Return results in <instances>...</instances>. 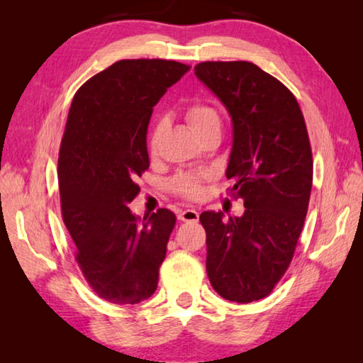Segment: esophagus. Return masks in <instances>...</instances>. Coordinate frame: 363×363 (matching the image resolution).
Returning <instances> with one entry per match:
<instances>
[{
	"mask_svg": "<svg viewBox=\"0 0 363 363\" xmlns=\"http://www.w3.org/2000/svg\"><path fill=\"white\" fill-rule=\"evenodd\" d=\"M179 218L181 220H184V223H196L199 220V211L195 210H184L179 213Z\"/></svg>",
	"mask_w": 363,
	"mask_h": 363,
	"instance_id": "obj_1",
	"label": "esophagus"
}]
</instances>
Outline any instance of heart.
Masks as SVG:
<instances>
[{
    "label": "heart",
    "mask_w": 363,
    "mask_h": 363,
    "mask_svg": "<svg viewBox=\"0 0 363 363\" xmlns=\"http://www.w3.org/2000/svg\"><path fill=\"white\" fill-rule=\"evenodd\" d=\"M186 121L195 136L199 134L214 130V128H219L220 130V118L216 110L208 104H192L186 108ZM158 139H160V130H155L150 138L149 143V150L152 155H155L158 149ZM206 179V174H179L176 176L171 186H173L174 192L182 196V199L187 200H196L200 199V195L203 194V187H201V182Z\"/></svg>",
    "instance_id": "1"
}]
</instances>
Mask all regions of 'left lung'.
I'll use <instances>...</instances> for the list:
<instances>
[{"instance_id":"8db88e82","label":"left lung","mask_w":363,"mask_h":363,"mask_svg":"<svg viewBox=\"0 0 363 363\" xmlns=\"http://www.w3.org/2000/svg\"><path fill=\"white\" fill-rule=\"evenodd\" d=\"M195 75L230 115L225 176L245 206L240 218L200 214L208 279L224 299L253 303L284 277L304 225L314 167L304 116L291 91L251 62H201Z\"/></svg>"}]
</instances>
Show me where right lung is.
<instances>
[{
    "label": "right lung",
    "instance_id": "obj_1",
    "mask_svg": "<svg viewBox=\"0 0 363 363\" xmlns=\"http://www.w3.org/2000/svg\"><path fill=\"white\" fill-rule=\"evenodd\" d=\"M189 69L176 60H118L72 101L57 162L60 210L86 281L108 303L138 304L157 290L176 216L160 208L140 220L128 203L150 164L153 107Z\"/></svg>",
    "mask_w": 363,
    "mask_h": 363
}]
</instances>
